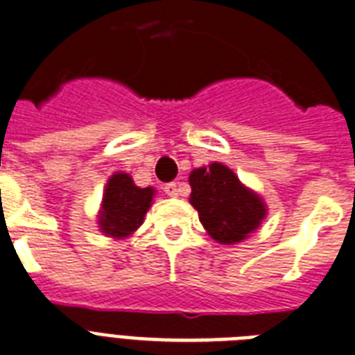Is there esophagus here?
Here are the masks:
<instances>
[{"mask_svg":"<svg viewBox=\"0 0 355 355\" xmlns=\"http://www.w3.org/2000/svg\"><path fill=\"white\" fill-rule=\"evenodd\" d=\"M163 189H164V192H166V194H168V196H172V198H175V196H178V194H180L178 183H166V185H164Z\"/></svg>","mask_w":355,"mask_h":355,"instance_id":"esophagus-1","label":"esophagus"}]
</instances>
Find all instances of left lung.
<instances>
[{
    "mask_svg": "<svg viewBox=\"0 0 355 355\" xmlns=\"http://www.w3.org/2000/svg\"><path fill=\"white\" fill-rule=\"evenodd\" d=\"M191 203L205 232L220 244L243 243L266 216L259 194L244 187L232 168L222 163L194 168L189 175Z\"/></svg>",
    "mask_w": 355,
    "mask_h": 355,
    "instance_id": "left-lung-1",
    "label": "left lung"
}]
</instances>
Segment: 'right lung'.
Returning <instances> with one entry per match:
<instances>
[{"label": "right lung", "instance_id": "add662e5", "mask_svg": "<svg viewBox=\"0 0 355 355\" xmlns=\"http://www.w3.org/2000/svg\"><path fill=\"white\" fill-rule=\"evenodd\" d=\"M153 194L152 187L140 189L125 172L112 174L107 181L98 215L101 233L112 239H125L137 232L152 205Z\"/></svg>", "mask_w": 355, "mask_h": 355}]
</instances>
